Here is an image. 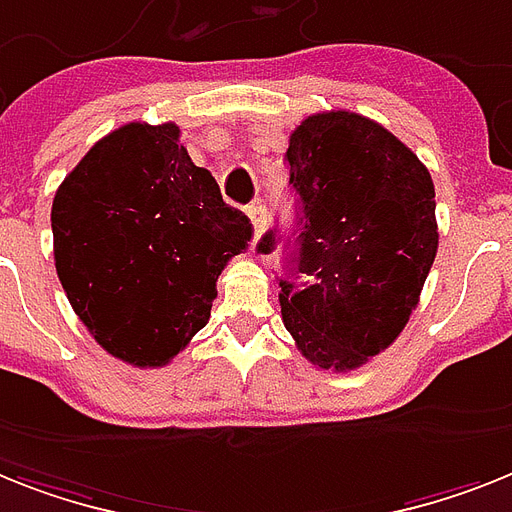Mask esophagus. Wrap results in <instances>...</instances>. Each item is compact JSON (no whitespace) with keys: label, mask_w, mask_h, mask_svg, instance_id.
<instances>
[{"label":"esophagus","mask_w":512,"mask_h":512,"mask_svg":"<svg viewBox=\"0 0 512 512\" xmlns=\"http://www.w3.org/2000/svg\"><path fill=\"white\" fill-rule=\"evenodd\" d=\"M248 217H251V225H253V232H256V238H259L261 232H264L266 222H269L266 206L264 204H251V206H248Z\"/></svg>","instance_id":"34e87169"}]
</instances>
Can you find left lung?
<instances>
[{"label": "left lung", "mask_w": 512, "mask_h": 512, "mask_svg": "<svg viewBox=\"0 0 512 512\" xmlns=\"http://www.w3.org/2000/svg\"><path fill=\"white\" fill-rule=\"evenodd\" d=\"M285 156L301 280H280L282 322L314 366L353 371L398 340L432 269V175L390 130L345 109L306 117ZM274 246L269 230L256 251Z\"/></svg>", "instance_id": "obj_1"}]
</instances>
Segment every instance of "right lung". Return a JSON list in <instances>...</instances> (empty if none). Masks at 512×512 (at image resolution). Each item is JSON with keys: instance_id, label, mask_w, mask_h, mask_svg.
<instances>
[{"instance_id": "1", "label": "right lung", "mask_w": 512, "mask_h": 512, "mask_svg": "<svg viewBox=\"0 0 512 512\" xmlns=\"http://www.w3.org/2000/svg\"><path fill=\"white\" fill-rule=\"evenodd\" d=\"M54 266L101 348L167 366L211 316L251 219L190 162L175 122H128L91 146L52 204Z\"/></svg>"}]
</instances>
